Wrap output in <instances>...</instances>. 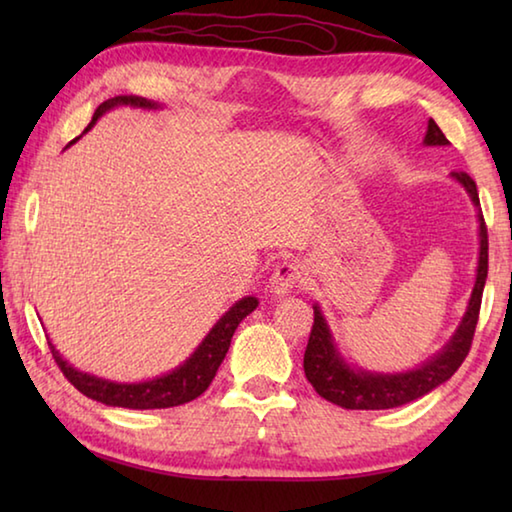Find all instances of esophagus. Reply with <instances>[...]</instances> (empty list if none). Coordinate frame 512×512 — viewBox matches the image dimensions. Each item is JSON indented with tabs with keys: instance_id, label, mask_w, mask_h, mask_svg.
<instances>
[{
	"instance_id": "1",
	"label": "esophagus",
	"mask_w": 512,
	"mask_h": 512,
	"mask_svg": "<svg viewBox=\"0 0 512 512\" xmlns=\"http://www.w3.org/2000/svg\"><path fill=\"white\" fill-rule=\"evenodd\" d=\"M302 280V268L296 262H282L275 266V271L271 275V282H268V289L275 298H284L298 287V282Z\"/></svg>"
}]
</instances>
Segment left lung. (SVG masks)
Instances as JSON below:
<instances>
[{"label": "left lung", "instance_id": "left-lung-1", "mask_svg": "<svg viewBox=\"0 0 512 512\" xmlns=\"http://www.w3.org/2000/svg\"><path fill=\"white\" fill-rule=\"evenodd\" d=\"M424 146H447L449 140L440 131L438 124L429 119ZM452 180L461 185L472 205L476 207V223H479V259H476V277L474 287L467 300L465 314L461 323L456 325L454 334L433 357L422 361L420 366L402 372H377L359 368L345 359L339 343L334 339L332 327H329L323 309L314 305V327H311L309 343L305 350V375L316 388L320 397L343 409L352 411H379L404 406L418 397L431 393L433 388L454 375L470 352L476 320H479L481 296L488 277V230H485L479 192L476 183L465 171H454Z\"/></svg>", "mask_w": 512, "mask_h": 512}]
</instances>
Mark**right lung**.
Listing matches in <instances>:
<instances>
[{
    "instance_id": "add662e5",
    "label": "right lung",
    "mask_w": 512,
    "mask_h": 512,
    "mask_svg": "<svg viewBox=\"0 0 512 512\" xmlns=\"http://www.w3.org/2000/svg\"><path fill=\"white\" fill-rule=\"evenodd\" d=\"M119 106H131V108H142V110H160L162 103L144 99V97H115L103 101L101 106L94 110V117L85 128L83 135L90 131V128L97 124V121L106 115V112L115 110ZM81 140V135L76 140L69 142L65 149ZM259 300L255 296H246L237 300L225 314L216 320L210 332L205 334V339L196 345V350L189 354V357L164 375H158L153 379L144 381H112L92 375V372H83L74 368L72 363L63 359V354L56 350V345L49 341L51 354L58 363V368L63 370V375L72 381L74 388L90 397V400H97L108 406H121V409H169V406H180L185 402L196 400L198 395L207 391V386L212 384V379L219 370L221 361L228 354L232 334L239 327L241 320L248 314H253L257 309Z\"/></svg>"
}]
</instances>
